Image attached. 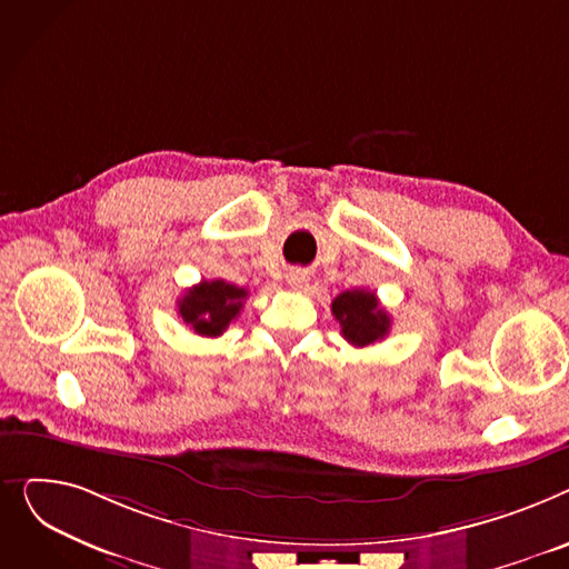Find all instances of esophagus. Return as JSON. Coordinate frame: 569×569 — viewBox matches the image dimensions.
Masks as SVG:
<instances>
[{
	"mask_svg": "<svg viewBox=\"0 0 569 569\" xmlns=\"http://www.w3.org/2000/svg\"><path fill=\"white\" fill-rule=\"evenodd\" d=\"M308 271H303V269H291L289 273H287V284L291 287V289H306V284H308Z\"/></svg>",
	"mask_w": 569,
	"mask_h": 569,
	"instance_id": "1",
	"label": "esophagus"
}]
</instances>
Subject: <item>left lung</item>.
<instances>
[{"label":"left lung","instance_id":"1","mask_svg":"<svg viewBox=\"0 0 569 569\" xmlns=\"http://www.w3.org/2000/svg\"><path fill=\"white\" fill-rule=\"evenodd\" d=\"M332 317L342 326V336L353 347H370L390 332V317L379 306L375 291H342L332 300Z\"/></svg>","mask_w":569,"mask_h":569}]
</instances>
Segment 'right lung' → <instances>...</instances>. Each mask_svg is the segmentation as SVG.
Masks as SVG:
<instances>
[{"label":"right lung","mask_w":569,"mask_h":569,"mask_svg":"<svg viewBox=\"0 0 569 569\" xmlns=\"http://www.w3.org/2000/svg\"><path fill=\"white\" fill-rule=\"evenodd\" d=\"M248 289L224 280H202L179 298V315L197 336L218 338L241 315Z\"/></svg>","instance_id":"add662e5"}]
</instances>
